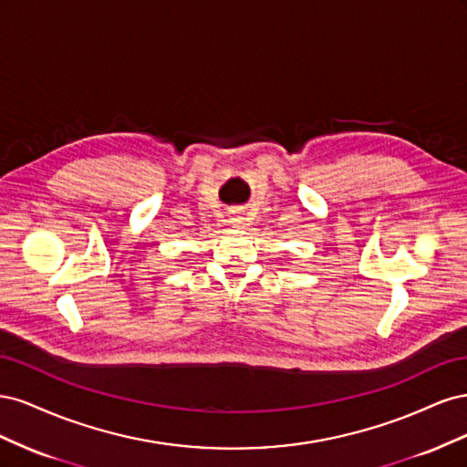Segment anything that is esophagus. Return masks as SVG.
<instances>
[{"label":"esophagus","mask_w":467,"mask_h":467,"mask_svg":"<svg viewBox=\"0 0 467 467\" xmlns=\"http://www.w3.org/2000/svg\"><path fill=\"white\" fill-rule=\"evenodd\" d=\"M230 223H234V225H242L244 222H245V216H244V210L242 208H234V210H230V220H228Z\"/></svg>","instance_id":"esophagus-1"}]
</instances>
